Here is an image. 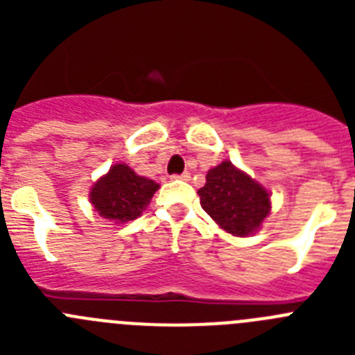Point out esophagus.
Segmentation results:
<instances>
[{
	"mask_svg": "<svg viewBox=\"0 0 355 355\" xmlns=\"http://www.w3.org/2000/svg\"><path fill=\"white\" fill-rule=\"evenodd\" d=\"M172 180L188 181V180H190V172H183V174H174V175H172Z\"/></svg>",
	"mask_w": 355,
	"mask_h": 355,
	"instance_id": "esophagus-1",
	"label": "esophagus"
}]
</instances>
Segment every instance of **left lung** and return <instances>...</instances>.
<instances>
[{"instance_id":"1","label":"left lung","mask_w":355,"mask_h":355,"mask_svg":"<svg viewBox=\"0 0 355 355\" xmlns=\"http://www.w3.org/2000/svg\"><path fill=\"white\" fill-rule=\"evenodd\" d=\"M197 193L202 209L234 236L252 234L270 213V193L231 162L209 168Z\"/></svg>"}]
</instances>
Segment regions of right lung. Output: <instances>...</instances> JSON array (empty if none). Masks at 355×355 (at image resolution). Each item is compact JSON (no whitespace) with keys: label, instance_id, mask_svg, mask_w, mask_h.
I'll use <instances>...</instances> for the list:
<instances>
[{"label":"right lung","instance_id":"1","mask_svg":"<svg viewBox=\"0 0 355 355\" xmlns=\"http://www.w3.org/2000/svg\"><path fill=\"white\" fill-rule=\"evenodd\" d=\"M158 183L137 175L124 163H117L90 190V202L108 220H135L150 202Z\"/></svg>","mask_w":355,"mask_h":355}]
</instances>
